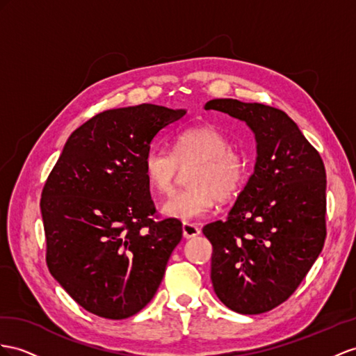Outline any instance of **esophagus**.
<instances>
[{
	"instance_id": "obj_1",
	"label": "esophagus",
	"mask_w": 356,
	"mask_h": 356,
	"mask_svg": "<svg viewBox=\"0 0 356 356\" xmlns=\"http://www.w3.org/2000/svg\"><path fill=\"white\" fill-rule=\"evenodd\" d=\"M181 232H184L185 239H191V238H195V236H198L202 230H200V227L197 224L184 222L181 224Z\"/></svg>"
}]
</instances>
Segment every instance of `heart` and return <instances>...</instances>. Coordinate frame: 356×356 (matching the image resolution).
I'll use <instances>...</instances> for the list:
<instances>
[{
  "label": "heart",
  "mask_w": 356,
  "mask_h": 356,
  "mask_svg": "<svg viewBox=\"0 0 356 356\" xmlns=\"http://www.w3.org/2000/svg\"><path fill=\"white\" fill-rule=\"evenodd\" d=\"M195 162L189 170V188L170 197L162 206L165 215L195 221L211 213L216 200L238 197L250 177L251 163L243 150L230 147V140L211 124L193 126L176 135L172 152L154 145L144 156V172L158 194H170L180 167Z\"/></svg>",
  "instance_id": "obj_1"
}]
</instances>
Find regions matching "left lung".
<instances>
[{"label": "left lung", "instance_id": "8db88e82", "mask_svg": "<svg viewBox=\"0 0 356 356\" xmlns=\"http://www.w3.org/2000/svg\"><path fill=\"white\" fill-rule=\"evenodd\" d=\"M256 135L252 176L225 221L204 225L216 296L241 314L270 312L290 298L326 238V172L321 154L281 109L209 100Z\"/></svg>", "mask_w": 356, "mask_h": 356}]
</instances>
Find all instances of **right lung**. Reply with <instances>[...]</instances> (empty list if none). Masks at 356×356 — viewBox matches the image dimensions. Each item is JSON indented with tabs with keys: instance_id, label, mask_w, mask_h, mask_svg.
I'll return each mask as SVG.
<instances>
[{
	"instance_id": "obj_1",
	"label": "right lung",
	"mask_w": 356,
	"mask_h": 356,
	"mask_svg": "<svg viewBox=\"0 0 356 356\" xmlns=\"http://www.w3.org/2000/svg\"><path fill=\"white\" fill-rule=\"evenodd\" d=\"M185 109H108L69 136L42 191L51 275L99 317L136 314L156 293L181 239L176 218L156 220L144 156Z\"/></svg>"
}]
</instances>
